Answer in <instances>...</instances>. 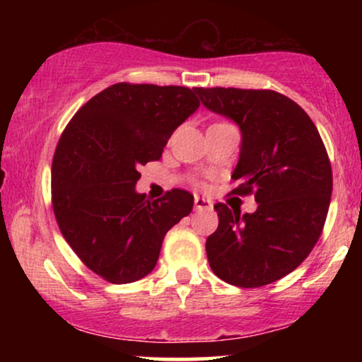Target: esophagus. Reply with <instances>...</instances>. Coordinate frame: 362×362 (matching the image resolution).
<instances>
[{
    "instance_id": "obj_1",
    "label": "esophagus",
    "mask_w": 362,
    "mask_h": 362,
    "mask_svg": "<svg viewBox=\"0 0 362 362\" xmlns=\"http://www.w3.org/2000/svg\"><path fill=\"white\" fill-rule=\"evenodd\" d=\"M194 206H195V209H211V207H213V202H211L209 199H204V197H199V195H195Z\"/></svg>"
}]
</instances>
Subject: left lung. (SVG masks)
Masks as SVG:
<instances>
[{"instance_id": "8db88e82", "label": "left lung", "mask_w": 362, "mask_h": 362, "mask_svg": "<svg viewBox=\"0 0 362 362\" xmlns=\"http://www.w3.org/2000/svg\"><path fill=\"white\" fill-rule=\"evenodd\" d=\"M202 105L242 132L238 189L255 190L257 211L240 214L216 204L219 224L206 253L219 279L259 288L293 272L322 235L330 206L332 168L305 110L272 90L195 88Z\"/></svg>"}]
</instances>
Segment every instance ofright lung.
<instances>
[{"instance_id": "right-lung-1", "label": "right lung", "mask_w": 362, "mask_h": 362, "mask_svg": "<svg viewBox=\"0 0 362 362\" xmlns=\"http://www.w3.org/2000/svg\"><path fill=\"white\" fill-rule=\"evenodd\" d=\"M195 88L117 83L69 120L52 160V206L62 236L112 284L155 269L165 235L190 214L194 195L149 201L138 168L160 160L173 131L199 109Z\"/></svg>"}]
</instances>
